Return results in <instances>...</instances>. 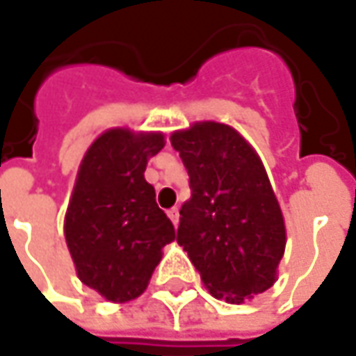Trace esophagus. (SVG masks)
Returning <instances> with one entry per match:
<instances>
[{
  "label": "esophagus",
  "mask_w": 356,
  "mask_h": 356,
  "mask_svg": "<svg viewBox=\"0 0 356 356\" xmlns=\"http://www.w3.org/2000/svg\"><path fill=\"white\" fill-rule=\"evenodd\" d=\"M168 218L174 222V226H178V222H180V210H178L176 206L170 208V210H168Z\"/></svg>",
  "instance_id": "obj_1"
}]
</instances>
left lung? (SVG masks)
Segmentation results:
<instances>
[{
    "label": "left lung",
    "mask_w": 356,
    "mask_h": 356,
    "mask_svg": "<svg viewBox=\"0 0 356 356\" xmlns=\"http://www.w3.org/2000/svg\"><path fill=\"white\" fill-rule=\"evenodd\" d=\"M192 196L180 210L178 243L202 283L226 303H243L277 281L287 232L266 166L238 130L198 120L170 134Z\"/></svg>",
    "instance_id": "8db88e82"
}]
</instances>
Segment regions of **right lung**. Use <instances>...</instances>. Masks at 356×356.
<instances>
[{"label":"right lung","mask_w":356,"mask_h":356,"mask_svg":"<svg viewBox=\"0 0 356 356\" xmlns=\"http://www.w3.org/2000/svg\"><path fill=\"white\" fill-rule=\"evenodd\" d=\"M164 132L115 127L99 134L79 164L65 213V241L76 277L111 303L146 291L166 243L176 239L144 170Z\"/></svg>","instance_id":"obj_1"}]
</instances>
